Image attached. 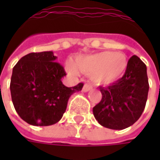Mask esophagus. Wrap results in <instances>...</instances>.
Masks as SVG:
<instances>
[{"instance_id": "obj_1", "label": "esophagus", "mask_w": 160, "mask_h": 160, "mask_svg": "<svg viewBox=\"0 0 160 160\" xmlns=\"http://www.w3.org/2000/svg\"><path fill=\"white\" fill-rule=\"evenodd\" d=\"M92 89V86H90V85H87V84H86V85H84L83 87V89H82V91L83 92H89V91H91Z\"/></svg>"}]
</instances>
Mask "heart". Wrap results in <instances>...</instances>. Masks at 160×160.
Wrapping results in <instances>:
<instances>
[{
    "instance_id": "b5f03b06",
    "label": "heart",
    "mask_w": 160,
    "mask_h": 160,
    "mask_svg": "<svg viewBox=\"0 0 160 160\" xmlns=\"http://www.w3.org/2000/svg\"><path fill=\"white\" fill-rule=\"evenodd\" d=\"M128 60L122 52L103 51L93 55L80 56L75 61V67L67 65L68 72L77 75L78 71L90 75L96 85L108 86L120 80L126 72Z\"/></svg>"
}]
</instances>
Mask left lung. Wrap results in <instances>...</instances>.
I'll use <instances>...</instances> for the list:
<instances>
[{"instance_id": "1", "label": "left lung", "mask_w": 160, "mask_h": 160, "mask_svg": "<svg viewBox=\"0 0 160 160\" xmlns=\"http://www.w3.org/2000/svg\"><path fill=\"white\" fill-rule=\"evenodd\" d=\"M102 99L92 109L98 123L111 129L121 130L140 118L148 99L147 66L138 56L128 62L123 76L106 87H99Z\"/></svg>"}]
</instances>
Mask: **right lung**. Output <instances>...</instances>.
Segmentation results:
<instances>
[{
	"mask_svg": "<svg viewBox=\"0 0 160 160\" xmlns=\"http://www.w3.org/2000/svg\"><path fill=\"white\" fill-rule=\"evenodd\" d=\"M52 51L30 53L12 68L10 91L16 112L33 126L56 123L66 111L70 96L81 91L83 83L67 87L66 75Z\"/></svg>",
	"mask_w": 160,
	"mask_h": 160,
	"instance_id": "obj_1",
	"label": "right lung"
}]
</instances>
